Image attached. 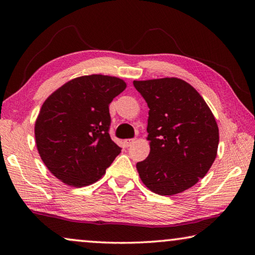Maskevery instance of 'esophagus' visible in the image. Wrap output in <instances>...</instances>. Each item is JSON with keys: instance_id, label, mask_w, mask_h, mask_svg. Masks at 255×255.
I'll return each instance as SVG.
<instances>
[{"instance_id": "esophagus-1", "label": "esophagus", "mask_w": 255, "mask_h": 255, "mask_svg": "<svg viewBox=\"0 0 255 255\" xmlns=\"http://www.w3.org/2000/svg\"><path fill=\"white\" fill-rule=\"evenodd\" d=\"M135 143V139H125L124 140V145L126 146V147H129V146H131V144Z\"/></svg>"}]
</instances>
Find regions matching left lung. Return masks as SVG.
Here are the masks:
<instances>
[{"label": "left lung", "mask_w": 255, "mask_h": 255, "mask_svg": "<svg viewBox=\"0 0 255 255\" xmlns=\"http://www.w3.org/2000/svg\"><path fill=\"white\" fill-rule=\"evenodd\" d=\"M149 108V155L136 164L150 191L172 196L191 188L213 165L219 141L213 112L195 88L176 77L133 81Z\"/></svg>", "instance_id": "obj_1"}]
</instances>
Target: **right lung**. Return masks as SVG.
I'll list each match as a JSON object with an SVG mask.
<instances>
[{
  "mask_svg": "<svg viewBox=\"0 0 255 255\" xmlns=\"http://www.w3.org/2000/svg\"><path fill=\"white\" fill-rule=\"evenodd\" d=\"M126 86L115 76L85 75L47 98L34 137L42 162L62 182L76 188L94 183L122 152L109 135V105Z\"/></svg>",
  "mask_w": 255,
  "mask_h": 255,
  "instance_id": "obj_1",
  "label": "right lung"
}]
</instances>
